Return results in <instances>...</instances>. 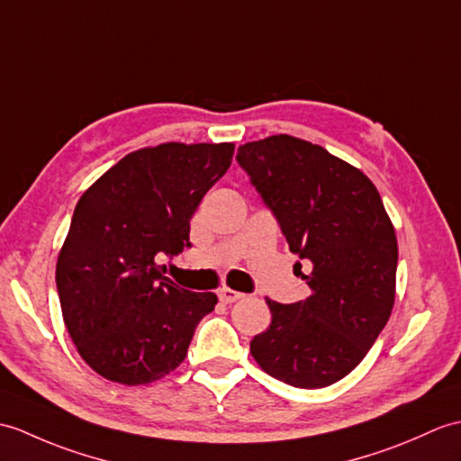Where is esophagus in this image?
<instances>
[{
    "mask_svg": "<svg viewBox=\"0 0 461 461\" xmlns=\"http://www.w3.org/2000/svg\"><path fill=\"white\" fill-rule=\"evenodd\" d=\"M218 296H220V301L223 303V304H231V303H238V301H241L243 298V294L241 293H238V291H233V288H221V291L218 293Z\"/></svg>",
    "mask_w": 461,
    "mask_h": 461,
    "instance_id": "esophagus-1",
    "label": "esophagus"
}]
</instances>
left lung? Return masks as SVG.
I'll return each mask as SVG.
<instances>
[{
    "label": "left lung",
    "mask_w": 461,
    "mask_h": 461,
    "mask_svg": "<svg viewBox=\"0 0 461 461\" xmlns=\"http://www.w3.org/2000/svg\"><path fill=\"white\" fill-rule=\"evenodd\" d=\"M235 158L288 248L312 267L303 275L312 288L306 301L267 298L273 320L251 339V356L293 387H328L359 366L391 316L393 223L373 182L324 147L273 135L241 145Z\"/></svg>",
    "instance_id": "left-lung-1"
}]
</instances>
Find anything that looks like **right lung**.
Wrapping results in <instances>:
<instances>
[{
	"label": "right lung",
	"mask_w": 461,
	"mask_h": 461,
	"mask_svg": "<svg viewBox=\"0 0 461 461\" xmlns=\"http://www.w3.org/2000/svg\"><path fill=\"white\" fill-rule=\"evenodd\" d=\"M233 143H163L130 153L84 192L57 263L62 318L102 377L147 384L186 357L218 303L160 271L190 248V218L231 165Z\"/></svg>",
	"instance_id": "1"
}]
</instances>
